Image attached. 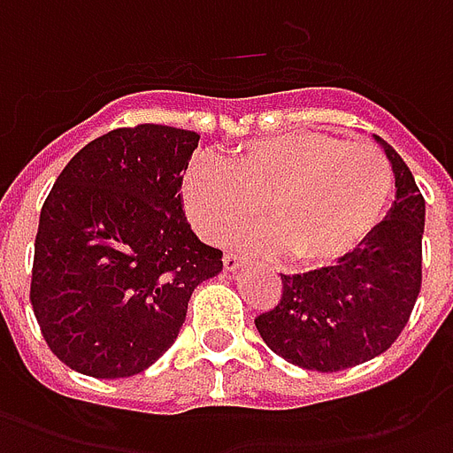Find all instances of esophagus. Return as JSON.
Here are the masks:
<instances>
[{"instance_id":"obj_1","label":"esophagus","mask_w":453,"mask_h":453,"mask_svg":"<svg viewBox=\"0 0 453 453\" xmlns=\"http://www.w3.org/2000/svg\"><path fill=\"white\" fill-rule=\"evenodd\" d=\"M243 263H246V258L239 256V253H226V256H224V267H226V270H236V267H241Z\"/></svg>"}]
</instances>
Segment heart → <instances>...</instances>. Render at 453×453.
<instances>
[{
	"instance_id": "b5f03b06",
	"label": "heart",
	"mask_w": 453,
	"mask_h": 453,
	"mask_svg": "<svg viewBox=\"0 0 453 453\" xmlns=\"http://www.w3.org/2000/svg\"><path fill=\"white\" fill-rule=\"evenodd\" d=\"M394 168L372 142L323 132H285L231 151L226 168L190 164L183 203L195 229L226 243L267 214L273 229L250 231L256 250H289L302 265H328L359 249L384 222Z\"/></svg>"
}]
</instances>
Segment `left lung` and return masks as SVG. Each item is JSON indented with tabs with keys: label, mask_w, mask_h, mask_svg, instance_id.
I'll list each match as a JSON object with an SVG mask.
<instances>
[{
	"label": "left lung",
	"mask_w": 453,
	"mask_h": 453,
	"mask_svg": "<svg viewBox=\"0 0 453 453\" xmlns=\"http://www.w3.org/2000/svg\"><path fill=\"white\" fill-rule=\"evenodd\" d=\"M379 142L395 178L388 217L335 265L280 275L282 295L256 319L267 348L303 369L340 372L386 352L420 295L425 197L398 151Z\"/></svg>",
	"instance_id": "1"
}]
</instances>
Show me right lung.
Masks as SVG:
<instances>
[{
	"mask_svg": "<svg viewBox=\"0 0 453 453\" xmlns=\"http://www.w3.org/2000/svg\"><path fill=\"white\" fill-rule=\"evenodd\" d=\"M197 140L154 122L111 130L45 197L33 313L52 355L79 374L144 372L178 338L195 287L219 275L222 250L195 236L180 204Z\"/></svg>",
	"mask_w": 453,
	"mask_h": 453,
	"instance_id": "1",
	"label": "right lung"
}]
</instances>
